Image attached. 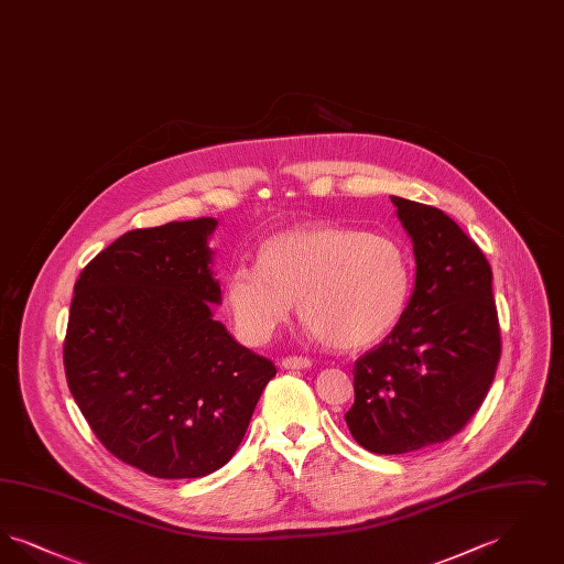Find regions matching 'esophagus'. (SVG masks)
Wrapping results in <instances>:
<instances>
[{
  "label": "esophagus",
  "mask_w": 564,
  "mask_h": 564,
  "mask_svg": "<svg viewBox=\"0 0 564 564\" xmlns=\"http://www.w3.org/2000/svg\"><path fill=\"white\" fill-rule=\"evenodd\" d=\"M281 366L285 368V370H302V368H311L313 366V361L308 359V357H285L283 361H281Z\"/></svg>",
  "instance_id": "1"
}]
</instances>
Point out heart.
I'll list each match as a JSON object with an SVG mask.
<instances>
[{
    "label": "heart",
    "instance_id": "heart-1",
    "mask_svg": "<svg viewBox=\"0 0 564 564\" xmlns=\"http://www.w3.org/2000/svg\"><path fill=\"white\" fill-rule=\"evenodd\" d=\"M412 294L405 242L382 230L313 224L270 237L258 264H239L224 297L247 345H264L294 302L311 334L336 349L380 343L402 322Z\"/></svg>",
    "mask_w": 564,
    "mask_h": 564
}]
</instances>
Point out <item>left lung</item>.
<instances>
[{
	"mask_svg": "<svg viewBox=\"0 0 564 564\" xmlns=\"http://www.w3.org/2000/svg\"><path fill=\"white\" fill-rule=\"evenodd\" d=\"M416 262L402 322L355 361L345 414L359 446L403 455L442 444L482 405L501 357L492 270L448 215L391 196Z\"/></svg>",
	"mask_w": 564,
	"mask_h": 564,
	"instance_id": "left-lung-1",
	"label": "left lung"
}]
</instances>
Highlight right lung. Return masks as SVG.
<instances>
[{
  "mask_svg": "<svg viewBox=\"0 0 564 564\" xmlns=\"http://www.w3.org/2000/svg\"><path fill=\"white\" fill-rule=\"evenodd\" d=\"M214 217L131 230L82 270L67 384L109 453L162 480L203 478L237 453L276 375L214 319Z\"/></svg>",
  "mask_w": 564,
  "mask_h": 564,
  "instance_id": "right-lung-1",
  "label": "right lung"
}]
</instances>
